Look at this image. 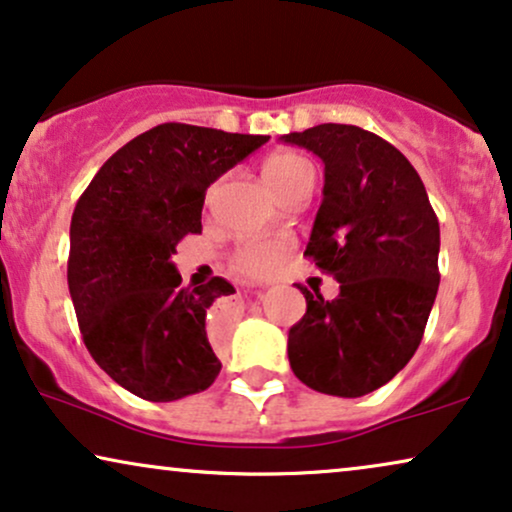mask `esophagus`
Instances as JSON below:
<instances>
[{
	"instance_id": "obj_1",
	"label": "esophagus",
	"mask_w": 512,
	"mask_h": 512,
	"mask_svg": "<svg viewBox=\"0 0 512 512\" xmlns=\"http://www.w3.org/2000/svg\"><path fill=\"white\" fill-rule=\"evenodd\" d=\"M217 309H220V311L224 313V316H236V313H238V304H236V299L222 297L220 304H217Z\"/></svg>"
}]
</instances>
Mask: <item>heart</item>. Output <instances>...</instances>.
<instances>
[{
    "label": "heart",
    "mask_w": 512,
    "mask_h": 512,
    "mask_svg": "<svg viewBox=\"0 0 512 512\" xmlns=\"http://www.w3.org/2000/svg\"><path fill=\"white\" fill-rule=\"evenodd\" d=\"M264 180L274 187V192L285 199V196L297 192L302 187L316 185V168L306 159L304 154L290 152H274L262 163ZM292 252V238L283 234H262L250 236L238 243V248L231 255V267L241 271L245 276L262 278L274 274L281 267L285 257Z\"/></svg>",
    "instance_id": "heart-1"
}]
</instances>
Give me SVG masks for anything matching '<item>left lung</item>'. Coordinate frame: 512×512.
I'll use <instances>...</instances> for the list:
<instances>
[{
    "label": "left lung",
    "instance_id": "obj_1",
    "mask_svg": "<svg viewBox=\"0 0 512 512\" xmlns=\"http://www.w3.org/2000/svg\"><path fill=\"white\" fill-rule=\"evenodd\" d=\"M283 140L325 163L304 257L339 283L335 299L297 285L306 313L290 327V367L313 391L360 398L419 349L440 285L438 215L412 163L379 135L320 124Z\"/></svg>",
    "mask_w": 512,
    "mask_h": 512
}]
</instances>
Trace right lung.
<instances>
[{"instance_id":"1","label":"right lung","mask_w":512,"mask_h":512,"mask_svg":"<svg viewBox=\"0 0 512 512\" xmlns=\"http://www.w3.org/2000/svg\"><path fill=\"white\" fill-rule=\"evenodd\" d=\"M269 135L161 124L126 142L79 196L67 285L84 344L126 391L170 403L206 391L222 370L206 311L234 285L182 283L170 255L201 234L206 189Z\"/></svg>"}]
</instances>
